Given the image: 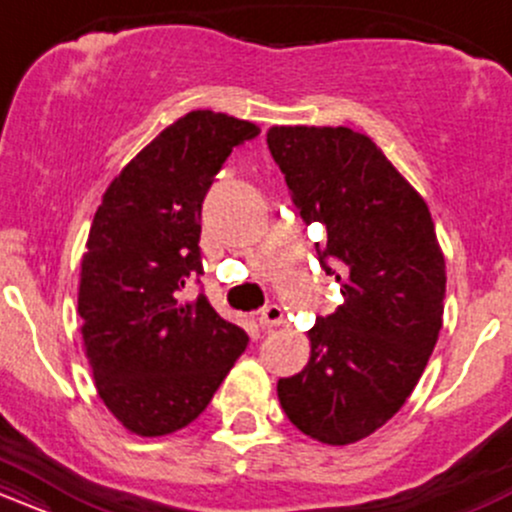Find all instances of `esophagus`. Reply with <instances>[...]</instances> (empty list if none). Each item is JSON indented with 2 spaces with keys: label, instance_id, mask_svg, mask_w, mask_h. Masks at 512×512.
Listing matches in <instances>:
<instances>
[{
  "label": "esophagus",
  "instance_id": "1",
  "mask_svg": "<svg viewBox=\"0 0 512 512\" xmlns=\"http://www.w3.org/2000/svg\"><path fill=\"white\" fill-rule=\"evenodd\" d=\"M260 325L262 330H274V327L284 325V310L279 305H267L260 313Z\"/></svg>",
  "mask_w": 512,
  "mask_h": 512
}]
</instances>
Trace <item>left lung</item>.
I'll list each match as a JSON object with an SVG mask.
<instances>
[{
    "label": "left lung",
    "mask_w": 512,
    "mask_h": 512,
    "mask_svg": "<svg viewBox=\"0 0 512 512\" xmlns=\"http://www.w3.org/2000/svg\"><path fill=\"white\" fill-rule=\"evenodd\" d=\"M267 144L322 269L344 303L308 332V366L276 385L305 436L349 445L385 426L424 373L443 327L445 257L424 197L366 134L272 127Z\"/></svg>",
    "instance_id": "left-lung-1"
}]
</instances>
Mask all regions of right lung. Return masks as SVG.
Wrapping results in <instances>:
<instances>
[{"instance_id":"right-lung-1","label":"right lung","mask_w":512,"mask_h":512,"mask_svg":"<svg viewBox=\"0 0 512 512\" xmlns=\"http://www.w3.org/2000/svg\"><path fill=\"white\" fill-rule=\"evenodd\" d=\"M260 127L192 110L144 146L105 190L81 260V337L103 404L144 438L197 419L248 346L204 293L202 202L233 146Z\"/></svg>"}]
</instances>
